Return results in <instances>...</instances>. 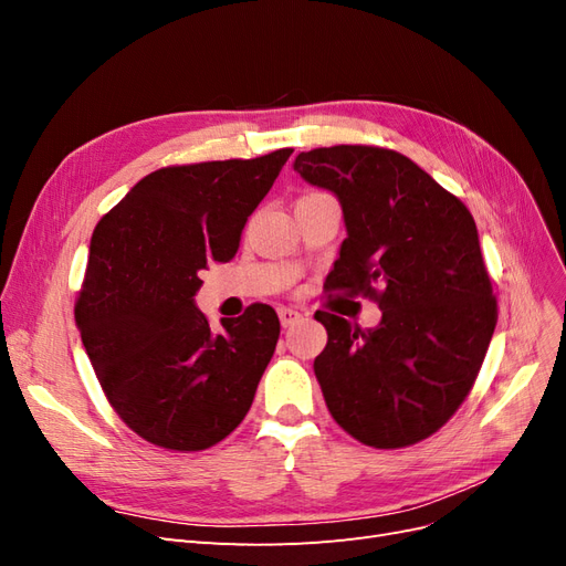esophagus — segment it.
<instances>
[{"label":"esophagus","mask_w":566,"mask_h":566,"mask_svg":"<svg viewBox=\"0 0 566 566\" xmlns=\"http://www.w3.org/2000/svg\"><path fill=\"white\" fill-rule=\"evenodd\" d=\"M279 318H281L283 328H287V325H295V323L302 318V314L295 312V310H287V306H281V310H279Z\"/></svg>","instance_id":"obj_1"}]
</instances>
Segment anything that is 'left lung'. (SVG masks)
Listing matches in <instances>:
<instances>
[{"mask_svg":"<svg viewBox=\"0 0 566 566\" xmlns=\"http://www.w3.org/2000/svg\"><path fill=\"white\" fill-rule=\"evenodd\" d=\"M293 167L339 200L347 238L331 290L375 297L382 312L366 331L316 312L328 331L314 361L325 403L366 447H410L465 401L499 318L474 219L397 150L314 148Z\"/></svg>","mask_w":566,"mask_h":566,"instance_id":"left-lung-1","label":"left lung"}]
</instances>
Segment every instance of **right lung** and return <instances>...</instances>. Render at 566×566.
<instances>
[{"mask_svg": "<svg viewBox=\"0 0 566 566\" xmlns=\"http://www.w3.org/2000/svg\"><path fill=\"white\" fill-rule=\"evenodd\" d=\"M290 153L163 167L94 229L75 304L82 345L115 413L156 447L210 449L248 416L279 316L252 304L212 333L196 295L205 269L235 256Z\"/></svg>", "mask_w": 566, "mask_h": 566, "instance_id": "obj_1", "label": "right lung"}]
</instances>
